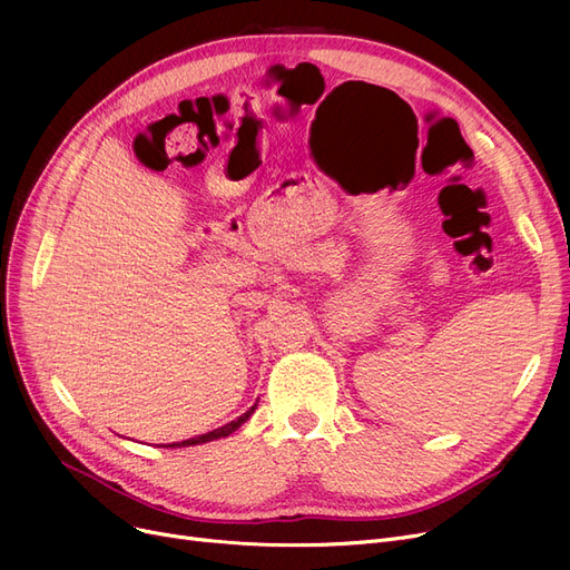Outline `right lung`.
I'll use <instances>...</instances> for the list:
<instances>
[{"label": "right lung", "instance_id": "right-lung-1", "mask_svg": "<svg viewBox=\"0 0 570 570\" xmlns=\"http://www.w3.org/2000/svg\"><path fill=\"white\" fill-rule=\"evenodd\" d=\"M254 409H256V404L247 411V413H243L237 417V421H230L228 425H224V428H219V430H215V432H207V434H200V436H194V439H187V441H183V443H170V448H183V445H198V443H205V441H213V439H222V436H228L230 432H235L239 425H243L245 421H249V415L254 413Z\"/></svg>", "mask_w": 570, "mask_h": 570}]
</instances>
